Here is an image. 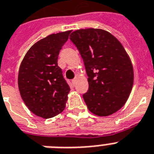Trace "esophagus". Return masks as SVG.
Segmentation results:
<instances>
[{
	"mask_svg": "<svg viewBox=\"0 0 154 154\" xmlns=\"http://www.w3.org/2000/svg\"><path fill=\"white\" fill-rule=\"evenodd\" d=\"M76 83H77V77H76V78H74V79L72 80V84H73V86L76 85Z\"/></svg>",
	"mask_w": 154,
	"mask_h": 154,
	"instance_id": "esophagus-1",
	"label": "esophagus"
}]
</instances>
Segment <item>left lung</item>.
I'll return each mask as SVG.
<instances>
[{
    "label": "left lung",
    "mask_w": 154,
    "mask_h": 154,
    "mask_svg": "<svg viewBox=\"0 0 154 154\" xmlns=\"http://www.w3.org/2000/svg\"><path fill=\"white\" fill-rule=\"evenodd\" d=\"M70 41L85 63L88 90L83 95L88 108L100 117L113 114L127 101L134 81L130 58L120 41L101 29L73 31Z\"/></svg>",
    "instance_id": "8db88e82"
}]
</instances>
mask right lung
Segmentation results:
<instances>
[{"mask_svg":"<svg viewBox=\"0 0 154 154\" xmlns=\"http://www.w3.org/2000/svg\"><path fill=\"white\" fill-rule=\"evenodd\" d=\"M71 30L54 33L29 49L19 67L18 85L23 102L42 118H51L65 109L70 91L58 66V56Z\"/></svg>","mask_w":154,"mask_h":154,"instance_id":"1","label":"right lung"}]
</instances>
